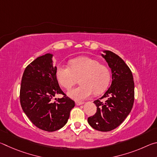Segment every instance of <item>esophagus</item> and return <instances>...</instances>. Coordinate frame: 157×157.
<instances>
[{"label": "esophagus", "instance_id": "1", "mask_svg": "<svg viewBox=\"0 0 157 157\" xmlns=\"http://www.w3.org/2000/svg\"><path fill=\"white\" fill-rule=\"evenodd\" d=\"M84 102H82V101H76L75 102V104L76 105H83L84 104Z\"/></svg>", "mask_w": 157, "mask_h": 157}]
</instances>
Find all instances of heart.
<instances>
[{"label": "heart", "mask_w": 157, "mask_h": 157, "mask_svg": "<svg viewBox=\"0 0 157 157\" xmlns=\"http://www.w3.org/2000/svg\"><path fill=\"white\" fill-rule=\"evenodd\" d=\"M69 64L70 67L63 65L58 66L56 78L63 88L70 89L81 77L80 86L68 92L71 98L82 100L91 96L93 93L100 94L107 89L111 80V73L107 66L88 57L74 58Z\"/></svg>", "instance_id": "b5f03b06"}]
</instances>
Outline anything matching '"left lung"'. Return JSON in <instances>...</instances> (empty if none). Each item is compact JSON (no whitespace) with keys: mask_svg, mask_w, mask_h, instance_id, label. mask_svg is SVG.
Masks as SVG:
<instances>
[{"mask_svg":"<svg viewBox=\"0 0 157 157\" xmlns=\"http://www.w3.org/2000/svg\"><path fill=\"white\" fill-rule=\"evenodd\" d=\"M105 58L112 73L109 88L100 100L94 101L97 107L95 115L89 117L93 128L101 132L116 129L131 111L134 101V82L132 73L125 62L113 52L105 50ZM107 98L105 102L100 100Z\"/></svg>","mask_w":157,"mask_h":157,"instance_id":"1","label":"left lung"}]
</instances>
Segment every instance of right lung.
I'll return each mask as SVG.
<instances>
[{
	"instance_id": "1",
	"label": "right lung",
	"mask_w": 157,
	"mask_h": 157,
	"mask_svg": "<svg viewBox=\"0 0 157 157\" xmlns=\"http://www.w3.org/2000/svg\"><path fill=\"white\" fill-rule=\"evenodd\" d=\"M52 55L37 57L25 68L21 79L20 102L23 111L34 125L46 132H55L65 125L75 102L60 89L56 78ZM64 96L54 103L55 94Z\"/></svg>"
}]
</instances>
